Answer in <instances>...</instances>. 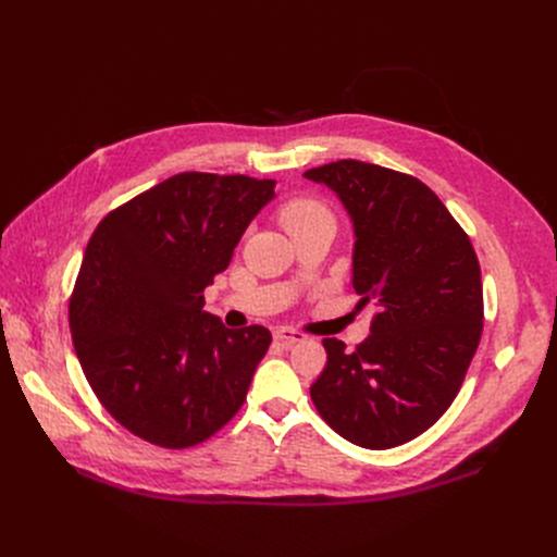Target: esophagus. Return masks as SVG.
Here are the masks:
<instances>
[{"instance_id": "esophagus-1", "label": "esophagus", "mask_w": 557, "mask_h": 557, "mask_svg": "<svg viewBox=\"0 0 557 557\" xmlns=\"http://www.w3.org/2000/svg\"><path fill=\"white\" fill-rule=\"evenodd\" d=\"M273 338H275L282 347H294L296 343H302L307 336L300 334V332L288 330V327H280V330L273 332Z\"/></svg>"}]
</instances>
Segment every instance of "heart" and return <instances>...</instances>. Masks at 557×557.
<instances>
[{
    "mask_svg": "<svg viewBox=\"0 0 557 557\" xmlns=\"http://www.w3.org/2000/svg\"><path fill=\"white\" fill-rule=\"evenodd\" d=\"M320 219H332V216H330L325 205L313 200V198H294V200L284 202L280 210V223L284 225V230L288 234L313 223V221H320Z\"/></svg>",
    "mask_w": 557,
    "mask_h": 557,
    "instance_id": "1",
    "label": "heart"
}]
</instances>
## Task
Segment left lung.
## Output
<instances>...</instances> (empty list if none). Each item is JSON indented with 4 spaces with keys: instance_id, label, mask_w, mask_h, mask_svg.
<instances>
[{
    "instance_id": "8db88e82",
    "label": "left lung",
    "mask_w": 557,
    "mask_h": 557,
    "mask_svg": "<svg viewBox=\"0 0 557 557\" xmlns=\"http://www.w3.org/2000/svg\"><path fill=\"white\" fill-rule=\"evenodd\" d=\"M330 187L355 230L352 286L376 313L355 352L325 338L311 399L366 449L413 441L456 399L483 332L481 267L470 237L413 175L359 160L305 171Z\"/></svg>"
}]
</instances>
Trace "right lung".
<instances>
[{
  "instance_id": "right-lung-1",
  "label": "right lung",
  "mask_w": 557,
  "mask_h": 557,
  "mask_svg": "<svg viewBox=\"0 0 557 557\" xmlns=\"http://www.w3.org/2000/svg\"><path fill=\"white\" fill-rule=\"evenodd\" d=\"M275 181L178 173L112 210L85 248L70 330L87 384L141 441L185 449L242 408L271 345L202 311Z\"/></svg>"
}]
</instances>
